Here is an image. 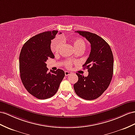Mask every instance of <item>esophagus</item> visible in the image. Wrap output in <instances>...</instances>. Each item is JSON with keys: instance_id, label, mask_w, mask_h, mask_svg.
I'll return each mask as SVG.
<instances>
[{"instance_id": "1", "label": "esophagus", "mask_w": 135, "mask_h": 135, "mask_svg": "<svg viewBox=\"0 0 135 135\" xmlns=\"http://www.w3.org/2000/svg\"><path fill=\"white\" fill-rule=\"evenodd\" d=\"M65 76H68V75H71V73L70 72H68V71H65Z\"/></svg>"}]
</instances>
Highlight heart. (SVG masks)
Instances as JSON below:
<instances>
[{
  "mask_svg": "<svg viewBox=\"0 0 135 135\" xmlns=\"http://www.w3.org/2000/svg\"><path fill=\"white\" fill-rule=\"evenodd\" d=\"M62 44H63V40H62L61 38H55L54 40H52L51 44V50L52 52L54 53H57L60 50V48L62 46ZM72 44H73L76 50H84L85 48V41L83 39H81V38H77V39H74L73 41H72ZM71 64V62L69 61H65V64L68 67H70Z\"/></svg>",
  "mask_w": 135,
  "mask_h": 135,
  "instance_id": "b5f03b06",
  "label": "heart"
}]
</instances>
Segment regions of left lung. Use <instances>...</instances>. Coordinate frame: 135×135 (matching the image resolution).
<instances>
[{
	"label": "left lung",
	"instance_id": "obj_1",
	"mask_svg": "<svg viewBox=\"0 0 135 135\" xmlns=\"http://www.w3.org/2000/svg\"><path fill=\"white\" fill-rule=\"evenodd\" d=\"M85 37L91 44V52L84 68L87 77L76 73L78 81L74 85L76 94L81 98L91 100L98 98L111 81L113 72V56L109 44L98 35L87 31H75Z\"/></svg>",
	"mask_w": 135,
	"mask_h": 135
}]
</instances>
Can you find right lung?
Segmentation results:
<instances>
[{
    "instance_id": "obj_1",
    "label": "right lung",
    "mask_w": 135,
    "mask_h": 135,
    "mask_svg": "<svg viewBox=\"0 0 135 135\" xmlns=\"http://www.w3.org/2000/svg\"><path fill=\"white\" fill-rule=\"evenodd\" d=\"M57 32L54 30L36 35L26 41L20 51L19 71L22 83L30 94L39 99L50 98L56 94L65 75L60 69L48 72L46 63L48 58L55 57L51 43Z\"/></svg>"
}]
</instances>
